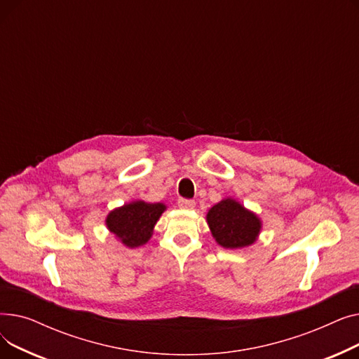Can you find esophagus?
Listing matches in <instances>:
<instances>
[{"label": "esophagus", "instance_id": "34e87169", "mask_svg": "<svg viewBox=\"0 0 359 359\" xmlns=\"http://www.w3.org/2000/svg\"><path fill=\"white\" fill-rule=\"evenodd\" d=\"M177 205L180 206L182 210H194L195 208V201L192 199H179L177 201Z\"/></svg>", "mask_w": 359, "mask_h": 359}]
</instances>
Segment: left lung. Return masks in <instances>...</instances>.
<instances>
[{
  "instance_id": "1",
  "label": "left lung",
  "mask_w": 359,
  "mask_h": 359,
  "mask_svg": "<svg viewBox=\"0 0 359 359\" xmlns=\"http://www.w3.org/2000/svg\"><path fill=\"white\" fill-rule=\"evenodd\" d=\"M206 219L214 238L225 249L250 246L260 231L259 218L233 199L214 205Z\"/></svg>"
}]
</instances>
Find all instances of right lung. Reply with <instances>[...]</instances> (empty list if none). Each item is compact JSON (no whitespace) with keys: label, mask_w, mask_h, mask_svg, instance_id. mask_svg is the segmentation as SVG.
Listing matches in <instances>:
<instances>
[{"label":"right lung","mask_w":359,"mask_h":359,"mask_svg":"<svg viewBox=\"0 0 359 359\" xmlns=\"http://www.w3.org/2000/svg\"><path fill=\"white\" fill-rule=\"evenodd\" d=\"M165 210L163 203H147L142 201L123 205L122 208L111 211L106 224L109 230L118 236L125 246L138 248L145 244L153 229Z\"/></svg>","instance_id":"1"}]
</instances>
